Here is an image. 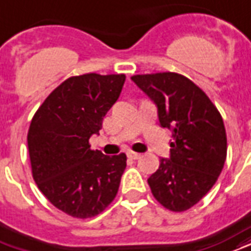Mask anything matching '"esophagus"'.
I'll use <instances>...</instances> for the list:
<instances>
[{
    "instance_id": "esophagus-1",
    "label": "esophagus",
    "mask_w": 251,
    "mask_h": 251,
    "mask_svg": "<svg viewBox=\"0 0 251 251\" xmlns=\"http://www.w3.org/2000/svg\"><path fill=\"white\" fill-rule=\"evenodd\" d=\"M127 157L131 159H138L141 157V154L140 153H135V151H127Z\"/></svg>"
}]
</instances>
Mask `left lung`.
Segmentation results:
<instances>
[{
  "label": "left lung",
  "mask_w": 251,
  "mask_h": 251,
  "mask_svg": "<svg viewBox=\"0 0 251 251\" xmlns=\"http://www.w3.org/2000/svg\"><path fill=\"white\" fill-rule=\"evenodd\" d=\"M131 79L158 107L159 124L173 131L170 158L148 179L168 210H189L207 194L224 169L227 138L222 116L196 83L173 72L137 74Z\"/></svg>",
  "instance_id": "8db88e82"
}]
</instances>
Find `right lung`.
<instances>
[{"label":"right lung","instance_id":"obj_1","mask_svg":"<svg viewBox=\"0 0 251 251\" xmlns=\"http://www.w3.org/2000/svg\"><path fill=\"white\" fill-rule=\"evenodd\" d=\"M125 74L74 75L50 93L27 131L31 176L58 210L92 218L116 198L126 154L103 155L90 149L102 121L118 100Z\"/></svg>","mask_w":251,"mask_h":251}]
</instances>
